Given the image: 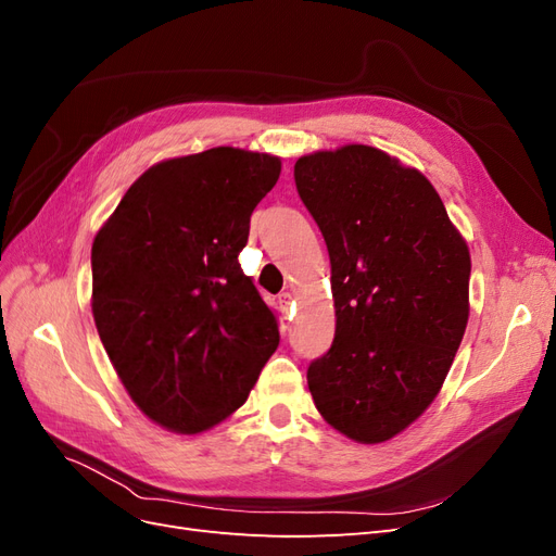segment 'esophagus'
I'll return each instance as SVG.
<instances>
[{
    "mask_svg": "<svg viewBox=\"0 0 556 556\" xmlns=\"http://www.w3.org/2000/svg\"><path fill=\"white\" fill-rule=\"evenodd\" d=\"M278 304H280L282 313L288 315V313L292 311V304H294V296H292V292H282V294L278 296Z\"/></svg>",
    "mask_w": 556,
    "mask_h": 556,
    "instance_id": "esophagus-1",
    "label": "esophagus"
}]
</instances>
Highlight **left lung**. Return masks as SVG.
<instances>
[{"label": "left lung", "mask_w": 556, "mask_h": 556, "mask_svg": "<svg viewBox=\"0 0 556 556\" xmlns=\"http://www.w3.org/2000/svg\"><path fill=\"white\" fill-rule=\"evenodd\" d=\"M294 180L331 262L333 343L308 366L348 439H394L439 396L468 323L470 252L433 185L374 146L299 157Z\"/></svg>", "instance_id": "obj_1"}]
</instances>
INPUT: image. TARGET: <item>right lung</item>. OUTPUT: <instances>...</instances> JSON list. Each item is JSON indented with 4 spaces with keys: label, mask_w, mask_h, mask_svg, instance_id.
Instances as JSON below:
<instances>
[{
    "label": "right lung",
    "mask_w": 556,
    "mask_h": 556,
    "mask_svg": "<svg viewBox=\"0 0 556 556\" xmlns=\"http://www.w3.org/2000/svg\"><path fill=\"white\" fill-rule=\"evenodd\" d=\"M280 157L231 146L150 166L92 243V315L139 410L194 435L239 410L278 348L241 271L250 215Z\"/></svg>",
    "instance_id": "add662e5"
}]
</instances>
